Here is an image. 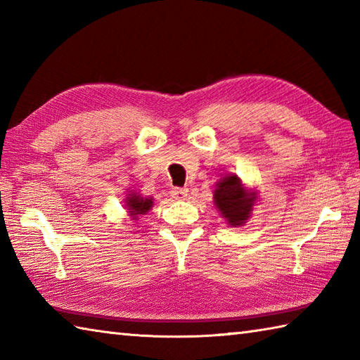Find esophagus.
I'll return each mask as SVG.
<instances>
[{
  "label": "esophagus",
  "instance_id": "34e87169",
  "mask_svg": "<svg viewBox=\"0 0 360 360\" xmlns=\"http://www.w3.org/2000/svg\"><path fill=\"white\" fill-rule=\"evenodd\" d=\"M170 195H172V198H174V200H178V201H184L186 198H187V195H188V190H187V188L174 187V188H172Z\"/></svg>",
  "mask_w": 360,
  "mask_h": 360
}]
</instances>
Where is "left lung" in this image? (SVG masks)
Listing matches in <instances>:
<instances>
[{
    "mask_svg": "<svg viewBox=\"0 0 360 360\" xmlns=\"http://www.w3.org/2000/svg\"><path fill=\"white\" fill-rule=\"evenodd\" d=\"M258 201V190L243 184L236 174H224L213 190V204L231 227L246 224Z\"/></svg>",
    "mask_w": 360,
    "mask_h": 360,
    "instance_id": "obj_1",
    "label": "left lung"
}]
</instances>
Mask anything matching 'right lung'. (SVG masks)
Returning <instances> with one entry per match:
<instances>
[{"label": "right lung", "mask_w": 360, "mask_h": 360, "mask_svg": "<svg viewBox=\"0 0 360 360\" xmlns=\"http://www.w3.org/2000/svg\"><path fill=\"white\" fill-rule=\"evenodd\" d=\"M153 196H142L139 192H128L125 196V209L128 212V217H131V219H139V217L147 215V213L153 209Z\"/></svg>", "instance_id": "1"}]
</instances>
